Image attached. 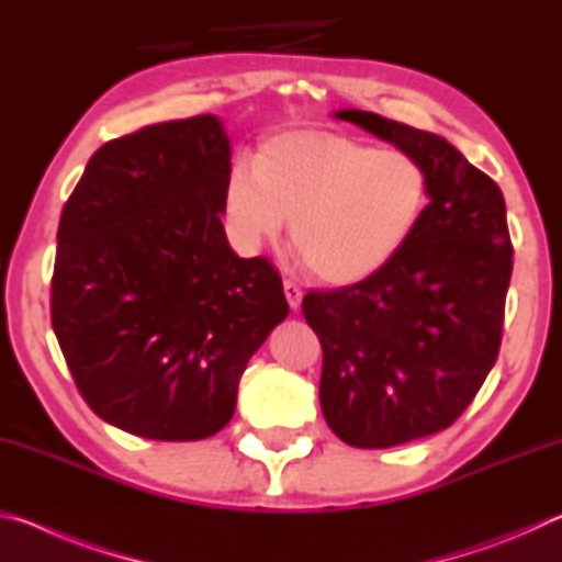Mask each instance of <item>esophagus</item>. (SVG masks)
I'll return each mask as SVG.
<instances>
[{"label": "esophagus", "instance_id": "esophagus-1", "mask_svg": "<svg viewBox=\"0 0 562 562\" xmlns=\"http://www.w3.org/2000/svg\"><path fill=\"white\" fill-rule=\"evenodd\" d=\"M282 288H284V297H288L290 307H292V310H300V304H302V290H300V284L292 282V280H284Z\"/></svg>", "mask_w": 562, "mask_h": 562}]
</instances>
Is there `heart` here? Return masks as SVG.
<instances>
[{
  "label": "heart",
  "instance_id": "heart-1",
  "mask_svg": "<svg viewBox=\"0 0 562 562\" xmlns=\"http://www.w3.org/2000/svg\"><path fill=\"white\" fill-rule=\"evenodd\" d=\"M429 205V170L402 148H374L319 128L265 138L225 188L237 243L255 250L292 221V243L312 274L357 284L384 270L412 240Z\"/></svg>",
  "mask_w": 562,
  "mask_h": 562
}]
</instances>
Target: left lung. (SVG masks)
<instances>
[{"instance_id": "obj_1", "label": "left lung", "mask_w": 562, "mask_h": 562, "mask_svg": "<svg viewBox=\"0 0 562 562\" xmlns=\"http://www.w3.org/2000/svg\"><path fill=\"white\" fill-rule=\"evenodd\" d=\"M335 116L429 170V205L404 250L372 278L302 302L325 351L329 429L357 449H389L449 429L496 364L513 270L506 201L436 133L359 109Z\"/></svg>"}]
</instances>
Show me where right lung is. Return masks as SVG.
Masks as SVG:
<instances>
[{
  "label": "right lung",
  "mask_w": 562,
  "mask_h": 562,
  "mask_svg": "<svg viewBox=\"0 0 562 562\" xmlns=\"http://www.w3.org/2000/svg\"><path fill=\"white\" fill-rule=\"evenodd\" d=\"M231 156L211 113L156 123L103 144L61 211L54 335L93 414L133 436L221 431L290 315L278 270L225 237Z\"/></svg>",
  "instance_id": "obj_1"
}]
</instances>
